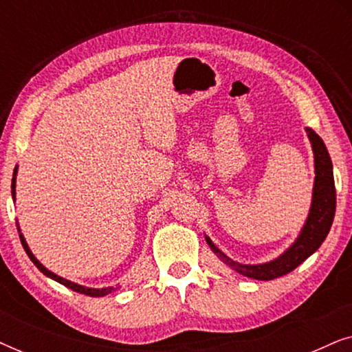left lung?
<instances>
[{
    "mask_svg": "<svg viewBox=\"0 0 352 352\" xmlns=\"http://www.w3.org/2000/svg\"><path fill=\"white\" fill-rule=\"evenodd\" d=\"M306 133L311 141L312 152H314L316 181L314 190H312V204L309 214H307L306 223L302 226L295 243L287 252H283L280 256L274 259V261L264 264H240L232 261L229 256H226L208 237H205L206 243L218 254V258L223 259V263H226L229 267H232L234 271H237L245 277L256 278V280H272V278L282 277L285 274L292 272L293 269H296L305 259L309 258L320 247L327 237V234H329L331 223H333L336 208V190L333 181V166H331L329 151H327L324 141H322L314 129L306 128Z\"/></svg>",
    "mask_w": 352,
    "mask_h": 352,
    "instance_id": "obj_1",
    "label": "left lung"
}]
</instances>
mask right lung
I'll return each mask as SVG.
<instances>
[{
    "mask_svg": "<svg viewBox=\"0 0 352 352\" xmlns=\"http://www.w3.org/2000/svg\"><path fill=\"white\" fill-rule=\"evenodd\" d=\"M16 175H17V168H16V170H14V177H12V184H11V192H12V199H14V200H16ZM17 230H19V237H21L22 247H23V250H25V253L28 254V258L32 259V263L35 264V266H36L38 269H40V271H41L43 274H45L46 277H51L52 280H56V282L62 283V285L69 287L70 290H74V292H76V293H83V295H88V296H96V298H98V296H105V295H109V293L113 292V287H107V288H88V287L78 285V283H75V282L67 280V278H64V277H59V276H57V274H54V272L47 271V269H46L45 266H43V264L35 258V254H33V253L30 252V248H28L25 239H23V235L21 234V229H19V224H17Z\"/></svg>",
    "mask_w": 352,
    "mask_h": 352,
    "instance_id": "add662e5",
    "label": "right lung"
}]
</instances>
